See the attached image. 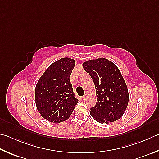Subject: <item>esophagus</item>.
Wrapping results in <instances>:
<instances>
[{
    "label": "esophagus",
    "instance_id": "obj_1",
    "mask_svg": "<svg viewBox=\"0 0 159 159\" xmlns=\"http://www.w3.org/2000/svg\"><path fill=\"white\" fill-rule=\"evenodd\" d=\"M86 98H87V94H85L84 96H83V97H81V99H85Z\"/></svg>",
    "mask_w": 159,
    "mask_h": 159
}]
</instances>
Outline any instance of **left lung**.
<instances>
[{
  "mask_svg": "<svg viewBox=\"0 0 159 159\" xmlns=\"http://www.w3.org/2000/svg\"><path fill=\"white\" fill-rule=\"evenodd\" d=\"M84 70L93 80L97 103L90 108V115L97 122L108 124L119 120L129 103V92L119 69L106 58L86 61Z\"/></svg>",
  "mask_w": 159,
  "mask_h": 159,
  "instance_id": "obj_1",
  "label": "left lung"
}]
</instances>
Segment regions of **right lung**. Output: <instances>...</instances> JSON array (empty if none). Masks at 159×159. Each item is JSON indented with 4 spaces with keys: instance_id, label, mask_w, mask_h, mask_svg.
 <instances>
[{
    "instance_id": "right-lung-1",
    "label": "right lung",
    "mask_w": 159,
    "mask_h": 159,
    "mask_svg": "<svg viewBox=\"0 0 159 159\" xmlns=\"http://www.w3.org/2000/svg\"><path fill=\"white\" fill-rule=\"evenodd\" d=\"M74 66V60L70 57L57 60L37 83L34 99L37 111L51 122L57 124L67 120L79 102L70 79Z\"/></svg>"
}]
</instances>
